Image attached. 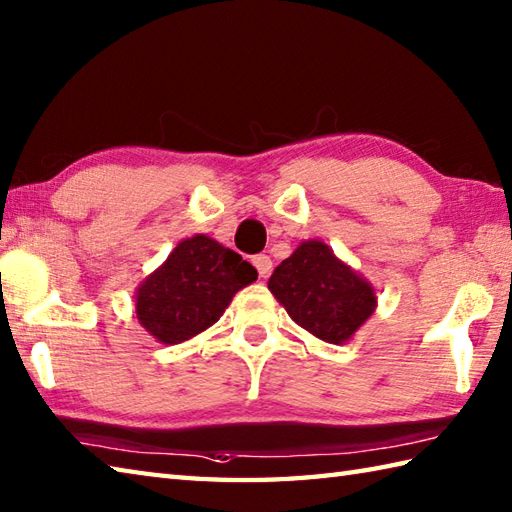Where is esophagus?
<instances>
[{
	"instance_id": "34e87169",
	"label": "esophagus",
	"mask_w": 512,
	"mask_h": 512,
	"mask_svg": "<svg viewBox=\"0 0 512 512\" xmlns=\"http://www.w3.org/2000/svg\"><path fill=\"white\" fill-rule=\"evenodd\" d=\"M253 266L257 268V273L262 279H268L270 273H273V259L268 255H255L253 257Z\"/></svg>"
}]
</instances>
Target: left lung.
I'll return each mask as SVG.
<instances>
[{
    "instance_id": "1",
    "label": "left lung",
    "mask_w": 512,
    "mask_h": 512,
    "mask_svg": "<svg viewBox=\"0 0 512 512\" xmlns=\"http://www.w3.org/2000/svg\"><path fill=\"white\" fill-rule=\"evenodd\" d=\"M268 288L292 321L325 343H345L376 308L372 286L317 239L284 259Z\"/></svg>"
}]
</instances>
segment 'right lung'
Listing matches in <instances>:
<instances>
[{"label": "right lung", "instance_id": "1", "mask_svg": "<svg viewBox=\"0 0 512 512\" xmlns=\"http://www.w3.org/2000/svg\"><path fill=\"white\" fill-rule=\"evenodd\" d=\"M257 270L215 239H184L136 292V314L160 343L176 345L222 317L233 295L253 284Z\"/></svg>", "mask_w": 512, "mask_h": 512}]
</instances>
